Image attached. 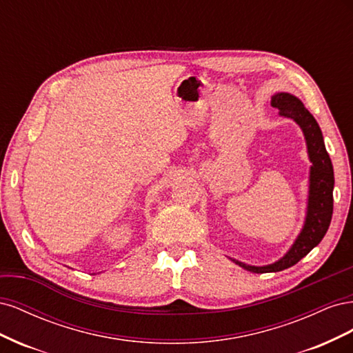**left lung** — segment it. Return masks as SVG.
Wrapping results in <instances>:
<instances>
[{
	"instance_id": "8db88e82",
	"label": "left lung",
	"mask_w": 353,
	"mask_h": 353,
	"mask_svg": "<svg viewBox=\"0 0 353 353\" xmlns=\"http://www.w3.org/2000/svg\"><path fill=\"white\" fill-rule=\"evenodd\" d=\"M271 105L279 109L280 116L293 119L302 128L312 166L309 172V196L305 223L290 250L280 261L265 266H252L232 259L241 268L256 274L279 272L296 265L324 239L330 227L331 215H333L334 170L325 150L323 132L319 130L315 117L309 113L301 100L288 92L274 94L271 97Z\"/></svg>"
}]
</instances>
